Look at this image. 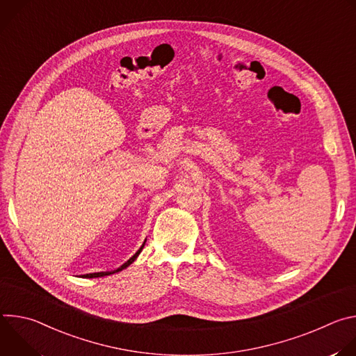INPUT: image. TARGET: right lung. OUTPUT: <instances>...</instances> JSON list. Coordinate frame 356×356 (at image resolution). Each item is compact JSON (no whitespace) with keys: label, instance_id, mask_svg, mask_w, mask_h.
Returning a JSON list of instances; mask_svg holds the SVG:
<instances>
[{"label":"right lung","instance_id":"1","mask_svg":"<svg viewBox=\"0 0 356 356\" xmlns=\"http://www.w3.org/2000/svg\"><path fill=\"white\" fill-rule=\"evenodd\" d=\"M143 245H145V242H143ZM143 245L136 250V253L135 255L132 257V258H129L122 266H120L118 269H115V270H111V272H98V273H87V275H83V277H88V279H92V277H103V276H108V275H113V273H118V272H121L122 269H125V268H128L136 258H138V255L140 253V250L143 249Z\"/></svg>","mask_w":356,"mask_h":356}]
</instances>
